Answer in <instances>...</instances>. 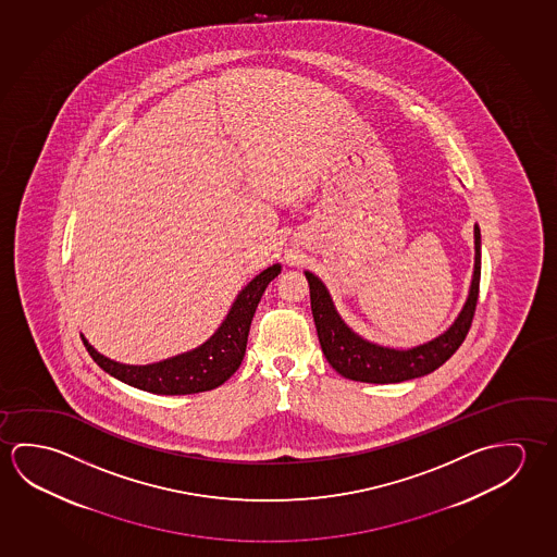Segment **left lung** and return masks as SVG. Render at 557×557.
Here are the masks:
<instances>
[{"label":"left lung","instance_id":"8db88e82","mask_svg":"<svg viewBox=\"0 0 557 557\" xmlns=\"http://www.w3.org/2000/svg\"><path fill=\"white\" fill-rule=\"evenodd\" d=\"M474 244H476L474 278L459 318L450 325L447 333L437 336L428 345L416 346L412 350H393V348L371 345L352 333L346 327L345 321L338 318L327 288L315 274L306 273L313 321L318 327L321 350L325 354L327 362L346 380L362 381V383H400V381L416 380L432 373L447 362L465 343L476 311L480 265H482L478 224L474 226Z\"/></svg>","mask_w":557,"mask_h":557}]
</instances>
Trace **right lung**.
<instances>
[{
    "mask_svg": "<svg viewBox=\"0 0 557 557\" xmlns=\"http://www.w3.org/2000/svg\"><path fill=\"white\" fill-rule=\"evenodd\" d=\"M281 273V265L265 269L239 292L238 300L230 309L219 331L205 343L195 348L194 352L182 354L164 362L150 366H125L112 362L98 354L83 338L89 350L90 358L114 375L115 380L124 381L132 387L157 393V395H194L219 387L238 370L244 360L248 345L249 325L256 313L257 304L261 300L267 284Z\"/></svg>",
    "mask_w": 557,
    "mask_h": 557,
    "instance_id": "obj_1",
    "label": "right lung"
}]
</instances>
